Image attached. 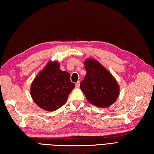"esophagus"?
Wrapping results in <instances>:
<instances>
[{"label": "esophagus", "mask_w": 154, "mask_h": 154, "mask_svg": "<svg viewBox=\"0 0 154 154\" xmlns=\"http://www.w3.org/2000/svg\"><path fill=\"white\" fill-rule=\"evenodd\" d=\"M75 86H76V88H78L80 87V81L77 82L76 83V84H75Z\"/></svg>", "instance_id": "34e87169"}]
</instances>
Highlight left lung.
<instances>
[{
    "label": "left lung",
    "mask_w": 154,
    "mask_h": 154,
    "mask_svg": "<svg viewBox=\"0 0 154 154\" xmlns=\"http://www.w3.org/2000/svg\"><path fill=\"white\" fill-rule=\"evenodd\" d=\"M86 74L80 83V89L88 101L98 108H108L120 94L116 78L98 61L87 58L84 61Z\"/></svg>",
    "instance_id": "1"
}]
</instances>
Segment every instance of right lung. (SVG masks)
Returning <instances> with one entry per match:
<instances>
[{
	"instance_id": "1",
	"label": "right lung",
	"mask_w": 154,
	"mask_h": 154,
	"mask_svg": "<svg viewBox=\"0 0 154 154\" xmlns=\"http://www.w3.org/2000/svg\"><path fill=\"white\" fill-rule=\"evenodd\" d=\"M74 87L70 74L61 70L57 61H50L32 81L30 96L40 108L52 112L66 102Z\"/></svg>"
}]
</instances>
